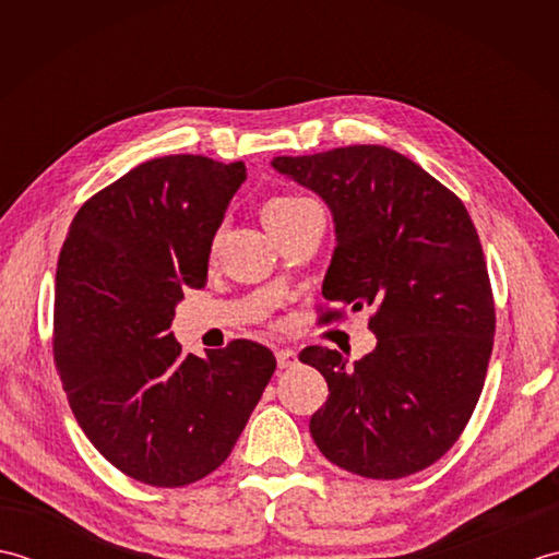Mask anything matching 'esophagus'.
Here are the masks:
<instances>
[{"label": "esophagus", "mask_w": 559, "mask_h": 559, "mask_svg": "<svg viewBox=\"0 0 559 559\" xmlns=\"http://www.w3.org/2000/svg\"><path fill=\"white\" fill-rule=\"evenodd\" d=\"M276 362H278L281 370H293V367L300 365L298 353H295L293 348H278L276 350Z\"/></svg>", "instance_id": "34e87169"}]
</instances>
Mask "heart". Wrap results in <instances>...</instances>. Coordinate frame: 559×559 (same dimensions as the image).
<instances>
[{"label":"heart","instance_id":"b5f03b06","mask_svg":"<svg viewBox=\"0 0 559 559\" xmlns=\"http://www.w3.org/2000/svg\"><path fill=\"white\" fill-rule=\"evenodd\" d=\"M312 199L300 197V194H273L271 199H266V204L261 206V216H264L266 228L271 233H276L283 225H288L298 213L310 206Z\"/></svg>","mask_w":559,"mask_h":559}]
</instances>
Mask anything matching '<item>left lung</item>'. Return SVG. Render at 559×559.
Segmentation results:
<instances>
[{
	"label": "left lung",
	"mask_w": 559,
	"mask_h": 559,
	"mask_svg": "<svg viewBox=\"0 0 559 559\" xmlns=\"http://www.w3.org/2000/svg\"><path fill=\"white\" fill-rule=\"evenodd\" d=\"M273 168L322 197L336 252L322 295L329 322L372 307L377 348L353 367L310 346L329 399L310 418L319 451L355 476L406 478L442 459L468 425L492 355L495 298L463 201L384 146L278 156Z\"/></svg>",
	"instance_id": "obj_1"
}]
</instances>
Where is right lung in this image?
Returning <instances> with one entry per match:
<instances>
[{
    "label": "right lung",
    "instance_id": "add662e5",
    "mask_svg": "<svg viewBox=\"0 0 559 559\" xmlns=\"http://www.w3.org/2000/svg\"><path fill=\"white\" fill-rule=\"evenodd\" d=\"M245 163L163 156L100 189L71 221L57 261L52 353L71 413L117 471L182 488L230 456L276 370L235 338L185 355L170 324L204 288L211 242Z\"/></svg>",
    "mask_w": 559,
    "mask_h": 559
}]
</instances>
